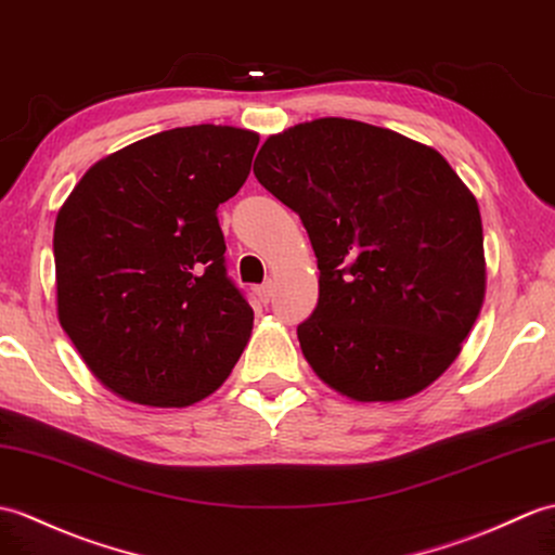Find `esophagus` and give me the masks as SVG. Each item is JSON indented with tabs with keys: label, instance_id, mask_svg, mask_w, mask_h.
<instances>
[{
	"label": "esophagus",
	"instance_id": "obj_1",
	"mask_svg": "<svg viewBox=\"0 0 555 555\" xmlns=\"http://www.w3.org/2000/svg\"><path fill=\"white\" fill-rule=\"evenodd\" d=\"M255 298L260 300V302H269L274 298V283H264V286H260V288H255Z\"/></svg>",
	"mask_w": 555,
	"mask_h": 555
}]
</instances>
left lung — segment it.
I'll return each instance as SVG.
<instances>
[{"label":"left lung","instance_id":"obj_1","mask_svg":"<svg viewBox=\"0 0 555 555\" xmlns=\"http://www.w3.org/2000/svg\"><path fill=\"white\" fill-rule=\"evenodd\" d=\"M253 172L300 215L319 302L307 364L354 402H402L454 364L487 264L473 191L442 153L385 127L317 118L269 137Z\"/></svg>","mask_w":555,"mask_h":555}]
</instances>
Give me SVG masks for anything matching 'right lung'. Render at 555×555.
<instances>
[{
  "label": "right lung",
  "mask_w": 555,
  "mask_h": 555,
  "mask_svg": "<svg viewBox=\"0 0 555 555\" xmlns=\"http://www.w3.org/2000/svg\"><path fill=\"white\" fill-rule=\"evenodd\" d=\"M257 144L243 127H177L94 163L61 205L59 321L127 402L191 406L238 362L253 309L227 279L217 208L248 179Z\"/></svg>",
  "instance_id": "right-lung-1"
}]
</instances>
